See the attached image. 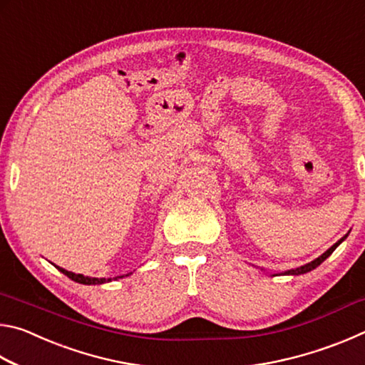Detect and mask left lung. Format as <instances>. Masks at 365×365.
Here are the masks:
<instances>
[{"instance_id":"1","label":"left lung","mask_w":365,"mask_h":365,"mask_svg":"<svg viewBox=\"0 0 365 365\" xmlns=\"http://www.w3.org/2000/svg\"><path fill=\"white\" fill-rule=\"evenodd\" d=\"M348 237V235H344V237L341 238V240H338V242L331 246L330 250H327L322 256H319L317 259H314L312 262H309V264H306V265H301V267H298V269H292V270H288V272H285V275H301V274H306V272H309V270H312V269H316L317 265H320L322 264L327 257H329L333 251L336 250V246L343 242V240Z\"/></svg>"}]
</instances>
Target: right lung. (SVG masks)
<instances>
[{
	"label": "right lung",
	"mask_w": 365,
	"mask_h": 365,
	"mask_svg": "<svg viewBox=\"0 0 365 365\" xmlns=\"http://www.w3.org/2000/svg\"><path fill=\"white\" fill-rule=\"evenodd\" d=\"M56 267H58V265H56ZM58 269L63 272L64 275L69 277L71 280L77 282V283H83V285H100V283L113 280V279H91V277H83V275H80V274H73V272H69V270H66L63 267H58ZM120 277H125V275H120Z\"/></svg>",
	"instance_id": "obj_1"
}]
</instances>
